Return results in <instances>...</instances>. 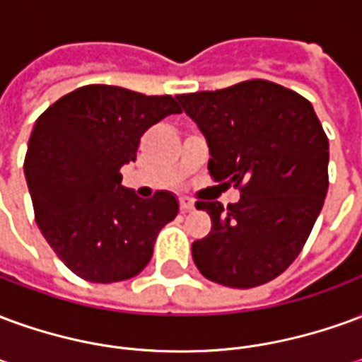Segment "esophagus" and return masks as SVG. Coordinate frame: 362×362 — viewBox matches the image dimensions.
Returning <instances> with one entry per match:
<instances>
[{
    "label": "esophagus",
    "mask_w": 362,
    "mask_h": 362,
    "mask_svg": "<svg viewBox=\"0 0 362 362\" xmlns=\"http://www.w3.org/2000/svg\"><path fill=\"white\" fill-rule=\"evenodd\" d=\"M180 209H182V213H188V211H192V209H196V205H194V202H192V199H186V197H182V199H180Z\"/></svg>",
    "instance_id": "obj_1"
}]
</instances>
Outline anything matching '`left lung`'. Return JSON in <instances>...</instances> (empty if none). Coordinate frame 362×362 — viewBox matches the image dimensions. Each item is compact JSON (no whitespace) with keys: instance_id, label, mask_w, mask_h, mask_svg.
Returning <instances> with one entry per match:
<instances>
[{"instance_id":"8db88e82","label":"left lung","mask_w":362,"mask_h":362,"mask_svg":"<svg viewBox=\"0 0 362 362\" xmlns=\"http://www.w3.org/2000/svg\"><path fill=\"white\" fill-rule=\"evenodd\" d=\"M209 145V173L240 189L236 204L197 202L211 230L192 244L204 277L264 285L303 250L327 194L329 145L312 104L266 79L178 95Z\"/></svg>"}]
</instances>
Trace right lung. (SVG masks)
<instances>
[{"label": "right lung", "instance_id": "obj_1", "mask_svg": "<svg viewBox=\"0 0 362 362\" xmlns=\"http://www.w3.org/2000/svg\"><path fill=\"white\" fill-rule=\"evenodd\" d=\"M180 112L170 95L87 85L36 119L25 157L36 225L81 279L135 277L149 264L158 230L178 215L170 192L141 199L122 186L119 168L135 160L151 126Z\"/></svg>", "mask_w": 362, "mask_h": 362}]
</instances>
